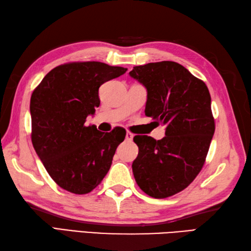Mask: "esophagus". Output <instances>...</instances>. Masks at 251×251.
Segmentation results:
<instances>
[{
  "mask_svg": "<svg viewBox=\"0 0 251 251\" xmlns=\"http://www.w3.org/2000/svg\"><path fill=\"white\" fill-rule=\"evenodd\" d=\"M132 138H134V135H132L131 132L127 131V132H126V140H127V141H131Z\"/></svg>",
  "mask_w": 251,
  "mask_h": 251,
  "instance_id": "34e87169",
  "label": "esophagus"
}]
</instances>
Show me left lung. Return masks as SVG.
<instances>
[{
    "mask_svg": "<svg viewBox=\"0 0 251 251\" xmlns=\"http://www.w3.org/2000/svg\"><path fill=\"white\" fill-rule=\"evenodd\" d=\"M129 75L147 88L146 115L166 126L161 140L134 137L139 148L132 163L135 180L154 199L173 196L184 190L205 164L215 132L209 90L174 61L137 66Z\"/></svg>",
    "mask_w": 251,
    "mask_h": 251,
    "instance_id": "1",
    "label": "left lung"
}]
</instances>
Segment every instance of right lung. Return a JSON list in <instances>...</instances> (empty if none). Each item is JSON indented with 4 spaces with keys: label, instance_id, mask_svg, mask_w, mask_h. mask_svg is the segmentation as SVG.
<instances>
[{
    "label": "right lung",
    "instance_id": "obj_1",
    "mask_svg": "<svg viewBox=\"0 0 251 251\" xmlns=\"http://www.w3.org/2000/svg\"><path fill=\"white\" fill-rule=\"evenodd\" d=\"M126 68L70 62L52 69L31 96V140L47 173L63 190L86 194L101 183L126 130L85 126L100 104L99 87Z\"/></svg>",
    "mask_w": 251,
    "mask_h": 251
}]
</instances>
